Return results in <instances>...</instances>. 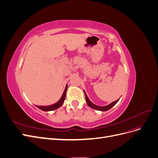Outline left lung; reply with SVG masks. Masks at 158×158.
<instances>
[{
    "instance_id": "8db88e82",
    "label": "left lung",
    "mask_w": 158,
    "mask_h": 158,
    "mask_svg": "<svg viewBox=\"0 0 158 158\" xmlns=\"http://www.w3.org/2000/svg\"><path fill=\"white\" fill-rule=\"evenodd\" d=\"M84 94H85V100H86V102H87L88 106L89 107H90L91 108L94 109L98 110V111H108L109 109L112 108V107L114 106V105H115V104L118 102L119 99H120V98H119L118 99L116 100V101H114V102H112L111 103H110V104L107 105V106H102V107H101V106H96V105H95L94 103H92V102H91L90 100L89 99L88 97L87 96V95H86V94H85V92H84Z\"/></svg>"
}]
</instances>
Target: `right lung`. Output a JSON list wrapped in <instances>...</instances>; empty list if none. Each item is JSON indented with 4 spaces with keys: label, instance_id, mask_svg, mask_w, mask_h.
<instances>
[{
    "label": "right lung",
    "instance_id": "obj_1",
    "mask_svg": "<svg viewBox=\"0 0 158 158\" xmlns=\"http://www.w3.org/2000/svg\"><path fill=\"white\" fill-rule=\"evenodd\" d=\"M67 87H68V85H67V84H66L64 92H63V95H62V96H61L60 99H59V102H57L55 104L51 105V106H36L37 107H38L41 110H42V111H52V110H55V109L59 108L60 107L62 106V105H63L64 103V101L65 98H66V89H67Z\"/></svg>",
    "mask_w": 158,
    "mask_h": 158
}]
</instances>
